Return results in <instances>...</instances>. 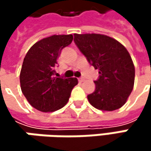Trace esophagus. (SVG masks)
I'll list each match as a JSON object with an SVG mask.
<instances>
[{
    "mask_svg": "<svg viewBox=\"0 0 151 151\" xmlns=\"http://www.w3.org/2000/svg\"><path fill=\"white\" fill-rule=\"evenodd\" d=\"M84 80H85V78H82V77L78 78V81H79V82H83Z\"/></svg>",
    "mask_w": 151,
    "mask_h": 151,
    "instance_id": "34e87169",
    "label": "esophagus"
}]
</instances>
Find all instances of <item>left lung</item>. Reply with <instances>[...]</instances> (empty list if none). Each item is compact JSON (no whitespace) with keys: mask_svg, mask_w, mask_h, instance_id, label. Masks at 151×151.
<instances>
[{"mask_svg":"<svg viewBox=\"0 0 151 151\" xmlns=\"http://www.w3.org/2000/svg\"><path fill=\"white\" fill-rule=\"evenodd\" d=\"M74 43L87 61L99 70L95 91L87 95L97 109L114 111L124 105L135 82V66L127 49L101 34H74Z\"/></svg>","mask_w":151,"mask_h":151,"instance_id":"8db88e82","label":"left lung"}]
</instances>
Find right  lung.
<instances>
[{
    "label": "right lung",
    "instance_id": "obj_1",
    "mask_svg": "<svg viewBox=\"0 0 151 151\" xmlns=\"http://www.w3.org/2000/svg\"><path fill=\"white\" fill-rule=\"evenodd\" d=\"M73 35H53L37 42L27 52L20 73L21 89L29 103L41 112L62 108L78 84L76 78H57L55 68L61 50Z\"/></svg>",
    "mask_w": 151,
    "mask_h": 151
}]
</instances>
